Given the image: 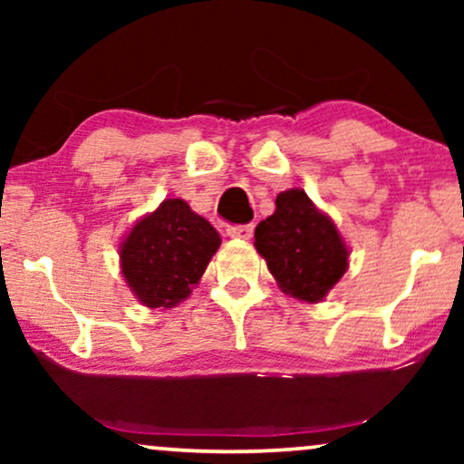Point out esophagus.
<instances>
[{"mask_svg": "<svg viewBox=\"0 0 464 464\" xmlns=\"http://www.w3.org/2000/svg\"><path fill=\"white\" fill-rule=\"evenodd\" d=\"M227 237H230V238H240V240H249L253 237V224L230 226V227H227Z\"/></svg>", "mask_w": 464, "mask_h": 464, "instance_id": "34e87169", "label": "esophagus"}]
</instances>
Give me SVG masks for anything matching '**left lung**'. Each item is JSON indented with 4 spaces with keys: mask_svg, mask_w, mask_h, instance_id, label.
Listing matches in <instances>:
<instances>
[{
    "mask_svg": "<svg viewBox=\"0 0 464 464\" xmlns=\"http://www.w3.org/2000/svg\"><path fill=\"white\" fill-rule=\"evenodd\" d=\"M256 249L285 294L325 300L348 268V246L329 215L300 188L276 196V211L256 227Z\"/></svg>",
    "mask_w": 464,
    "mask_h": 464,
    "instance_id": "1",
    "label": "left lung"
}]
</instances>
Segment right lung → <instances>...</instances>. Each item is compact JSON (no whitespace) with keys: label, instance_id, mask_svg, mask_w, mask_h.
I'll return each instance as SVG.
<instances>
[{"label":"right lung","instance_id":"1","mask_svg":"<svg viewBox=\"0 0 464 464\" xmlns=\"http://www.w3.org/2000/svg\"><path fill=\"white\" fill-rule=\"evenodd\" d=\"M221 238L186 200L167 198L120 243V266L137 300L173 308L192 294Z\"/></svg>","mask_w":464,"mask_h":464}]
</instances>
